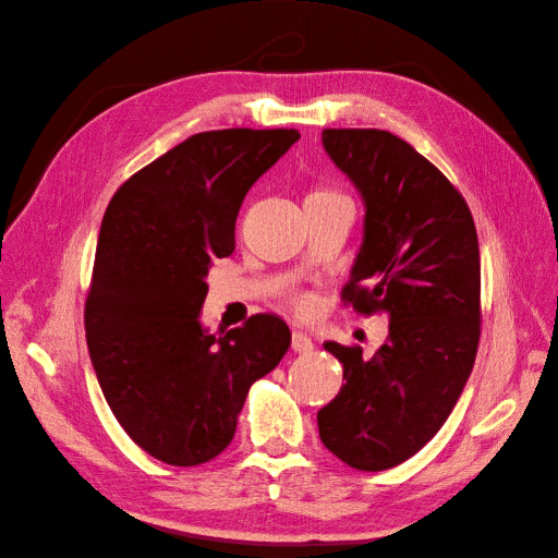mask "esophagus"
Listing matches in <instances>:
<instances>
[{"label":"esophagus","instance_id":"esophagus-1","mask_svg":"<svg viewBox=\"0 0 558 558\" xmlns=\"http://www.w3.org/2000/svg\"><path fill=\"white\" fill-rule=\"evenodd\" d=\"M291 349H293L295 353H310V351L314 349L312 337L305 335V332H293V337H291Z\"/></svg>","mask_w":558,"mask_h":558}]
</instances>
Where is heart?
I'll list each match as a JSON object with an SVG mask.
<instances>
[{"label":"heart","instance_id":"1","mask_svg":"<svg viewBox=\"0 0 558 558\" xmlns=\"http://www.w3.org/2000/svg\"><path fill=\"white\" fill-rule=\"evenodd\" d=\"M312 195H340V193H332V191L320 189V191H314ZM289 307L293 310L295 316L307 318V316H312V314L316 312L318 300H316V295H312V293H293V295L289 298Z\"/></svg>","mask_w":558,"mask_h":558}]
</instances>
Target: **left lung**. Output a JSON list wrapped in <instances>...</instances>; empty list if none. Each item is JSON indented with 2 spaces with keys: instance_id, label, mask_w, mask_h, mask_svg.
<instances>
[{
  "instance_id": "8db88e82",
  "label": "left lung",
  "mask_w": 558,
  "mask_h": 558,
  "mask_svg": "<svg viewBox=\"0 0 558 558\" xmlns=\"http://www.w3.org/2000/svg\"><path fill=\"white\" fill-rule=\"evenodd\" d=\"M332 162L365 199L363 246L342 302L386 314L373 359L326 342L347 384L320 408L318 435L363 472L396 468L442 428L475 365L482 326L477 230L459 189L396 134L324 130Z\"/></svg>"
}]
</instances>
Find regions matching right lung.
<instances>
[{
	"label": "right lung",
	"mask_w": 558,
	"mask_h": 558,
	"mask_svg": "<svg viewBox=\"0 0 558 558\" xmlns=\"http://www.w3.org/2000/svg\"><path fill=\"white\" fill-rule=\"evenodd\" d=\"M298 130H209L134 172L109 202L83 310L90 361L118 424L154 459L193 468L234 437L251 384L291 330L253 314L221 337L199 326L214 258L234 251L242 199Z\"/></svg>",
	"instance_id": "obj_1"
}]
</instances>
